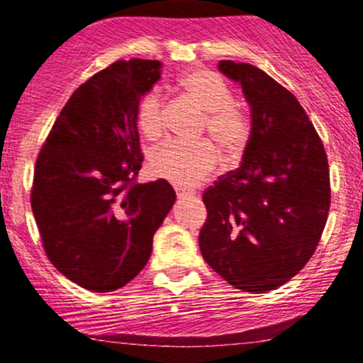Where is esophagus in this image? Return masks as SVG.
Instances as JSON below:
<instances>
[{
    "mask_svg": "<svg viewBox=\"0 0 363 363\" xmlns=\"http://www.w3.org/2000/svg\"><path fill=\"white\" fill-rule=\"evenodd\" d=\"M191 194H194V191H189V189H177V196H191Z\"/></svg>",
    "mask_w": 363,
    "mask_h": 363,
    "instance_id": "obj_1",
    "label": "esophagus"
}]
</instances>
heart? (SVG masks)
Returning a JSON list of instances; mask_svg holds the SVG:
<instances>
[{"mask_svg": "<svg viewBox=\"0 0 363 363\" xmlns=\"http://www.w3.org/2000/svg\"><path fill=\"white\" fill-rule=\"evenodd\" d=\"M177 86L187 101L208 112L205 131L210 133L223 157L235 160L242 155L251 138L252 124L249 116L235 106L234 91L227 82L210 69H193L179 78ZM136 124L150 140L164 133V101L160 91L150 90L140 99ZM216 162L218 153L208 141L194 145L167 141L152 153L150 169L155 176L167 179L172 184L193 187L213 172Z\"/></svg>", "mask_w": 363, "mask_h": 363, "instance_id": "obj_1", "label": "heart"}]
</instances>
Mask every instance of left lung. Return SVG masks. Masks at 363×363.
<instances>
[{"label":"left lung","instance_id":"obj_1","mask_svg":"<svg viewBox=\"0 0 363 363\" xmlns=\"http://www.w3.org/2000/svg\"><path fill=\"white\" fill-rule=\"evenodd\" d=\"M251 106L242 164L203 193V257L252 294L294 278L318 247L331 203L324 145L294 94L247 62L220 61Z\"/></svg>","mask_w":363,"mask_h":363}]
</instances>
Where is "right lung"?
Returning <instances> with one entry per match:
<instances>
[{
    "instance_id": "obj_1",
    "label": "right lung",
    "mask_w": 363,
    "mask_h": 363,
    "mask_svg": "<svg viewBox=\"0 0 363 363\" xmlns=\"http://www.w3.org/2000/svg\"><path fill=\"white\" fill-rule=\"evenodd\" d=\"M160 61H116L78 86L45 138L30 203L57 272L91 291L124 286L145 268L176 201L165 179L138 184L136 109Z\"/></svg>"
}]
</instances>
